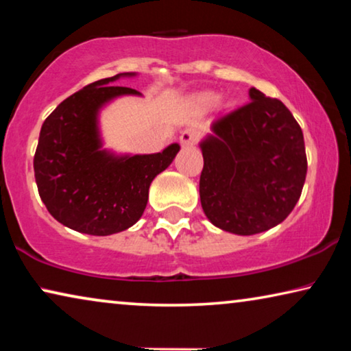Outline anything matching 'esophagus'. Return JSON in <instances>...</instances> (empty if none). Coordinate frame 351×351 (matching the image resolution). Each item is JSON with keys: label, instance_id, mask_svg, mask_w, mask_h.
<instances>
[{"label": "esophagus", "instance_id": "1", "mask_svg": "<svg viewBox=\"0 0 351 351\" xmlns=\"http://www.w3.org/2000/svg\"><path fill=\"white\" fill-rule=\"evenodd\" d=\"M198 137H199L198 129L186 128L185 131H182V134H180V143L184 147H191V145H195L196 141H198Z\"/></svg>", "mask_w": 351, "mask_h": 351}]
</instances>
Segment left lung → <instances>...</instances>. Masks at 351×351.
<instances>
[{
    "instance_id": "8db88e82",
    "label": "left lung",
    "mask_w": 351,
    "mask_h": 351,
    "mask_svg": "<svg viewBox=\"0 0 351 351\" xmlns=\"http://www.w3.org/2000/svg\"><path fill=\"white\" fill-rule=\"evenodd\" d=\"M251 102L215 119L199 143V198L206 217L225 232L256 234L281 223L306 176L304 134L281 100L249 89Z\"/></svg>"
}]
</instances>
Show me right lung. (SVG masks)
Here are the masks:
<instances>
[{"label": "right lung", "instance_id": "right-lung-1", "mask_svg": "<svg viewBox=\"0 0 351 351\" xmlns=\"http://www.w3.org/2000/svg\"><path fill=\"white\" fill-rule=\"evenodd\" d=\"M119 73L90 83L59 104L45 119L33 169L43 203L57 222L75 232L107 237L132 227L147 208L153 179L180 150L171 143L153 155H114L104 150L99 112L121 95H142L110 83Z\"/></svg>", "mask_w": 351, "mask_h": 351}]
</instances>
